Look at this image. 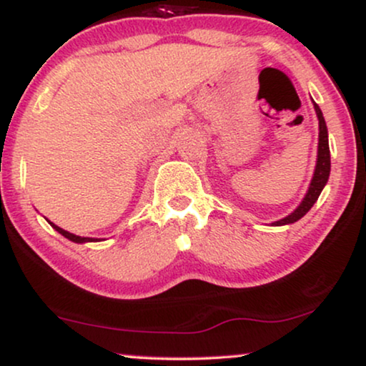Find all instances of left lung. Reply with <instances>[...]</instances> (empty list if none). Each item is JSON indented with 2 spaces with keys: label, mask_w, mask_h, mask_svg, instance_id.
Here are the masks:
<instances>
[{
  "label": "left lung",
  "mask_w": 366,
  "mask_h": 366,
  "mask_svg": "<svg viewBox=\"0 0 366 366\" xmlns=\"http://www.w3.org/2000/svg\"><path fill=\"white\" fill-rule=\"evenodd\" d=\"M313 108H315V113H317V117H318V129H320V133H318L317 167H315L313 178H312V182H310V187H308L307 194H305V198L302 199V203L298 204L297 209H293V212L290 213L288 217H285L282 219H278V222H274L273 223L274 227L292 224L295 222H298L300 218H303L305 214H307L310 209H312L313 204L317 203L320 193H322V189L325 188V184H327V182H328L330 167H332V163H330L328 129H327V123H325L322 109H320V107L315 102H313Z\"/></svg>",
  "instance_id": "obj_1"
}]
</instances>
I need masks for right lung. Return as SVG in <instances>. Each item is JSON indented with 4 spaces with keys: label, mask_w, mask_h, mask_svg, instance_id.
<instances>
[{
    "label": "right lung",
    "mask_w": 366,
    "mask_h": 366,
    "mask_svg": "<svg viewBox=\"0 0 366 366\" xmlns=\"http://www.w3.org/2000/svg\"><path fill=\"white\" fill-rule=\"evenodd\" d=\"M46 222L51 224V227L56 229V232L59 233V234H63L64 238H68L69 242H73V243H92V242H99V238H88V237H78V234H73V233H69V232H66V229H63V228H59L58 224H54L53 222H49V219H46Z\"/></svg>",
    "instance_id": "add662e5"
}]
</instances>
